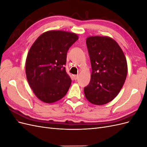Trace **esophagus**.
Returning a JSON list of instances; mask_svg holds the SVG:
<instances>
[{
    "mask_svg": "<svg viewBox=\"0 0 147 147\" xmlns=\"http://www.w3.org/2000/svg\"><path fill=\"white\" fill-rule=\"evenodd\" d=\"M73 77L74 78V80H77L79 76H78V75H73Z\"/></svg>",
    "mask_w": 147,
    "mask_h": 147,
    "instance_id": "34e87169",
    "label": "esophagus"
}]
</instances>
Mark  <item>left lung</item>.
Segmentation results:
<instances>
[{"label": "left lung", "mask_w": 147, "mask_h": 147, "mask_svg": "<svg viewBox=\"0 0 147 147\" xmlns=\"http://www.w3.org/2000/svg\"><path fill=\"white\" fill-rule=\"evenodd\" d=\"M86 45L92 73L90 84L84 88L87 100L101 105L114 99L121 91L127 74V64L122 49L108 36H90Z\"/></svg>", "instance_id": "8db88e82"}]
</instances>
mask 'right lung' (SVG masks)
Returning a JSON list of instances; mask_svg holds the SVG:
<instances>
[{
	"label": "right lung",
	"instance_id": "1",
	"mask_svg": "<svg viewBox=\"0 0 147 147\" xmlns=\"http://www.w3.org/2000/svg\"><path fill=\"white\" fill-rule=\"evenodd\" d=\"M78 39L77 34L64 30L43 33L31 46L26 61V75L34 94L51 104L67 92L72 80L64 65L69 48Z\"/></svg>",
	"mask_w": 147,
	"mask_h": 147
}]
</instances>
